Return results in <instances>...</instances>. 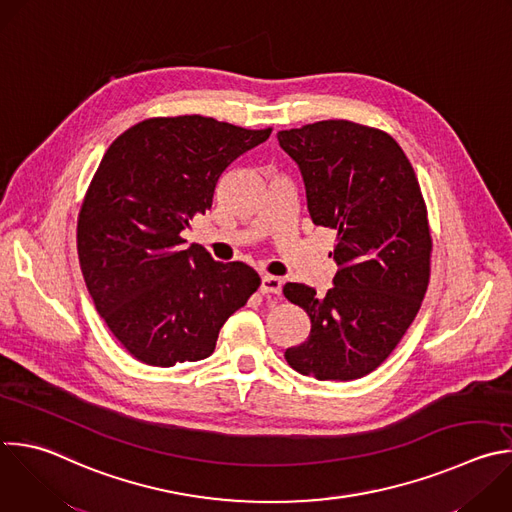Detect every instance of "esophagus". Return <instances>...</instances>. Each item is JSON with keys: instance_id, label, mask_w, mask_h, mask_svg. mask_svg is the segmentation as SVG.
I'll return each instance as SVG.
<instances>
[{"instance_id": "1", "label": "esophagus", "mask_w": 512, "mask_h": 512, "mask_svg": "<svg viewBox=\"0 0 512 512\" xmlns=\"http://www.w3.org/2000/svg\"><path fill=\"white\" fill-rule=\"evenodd\" d=\"M281 287H283V279L281 277H275V275H263L261 277V293L263 295H279L281 293Z\"/></svg>"}]
</instances>
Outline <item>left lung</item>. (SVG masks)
Wrapping results in <instances>:
<instances>
[{"label":"left lung","mask_w":512,"mask_h":512,"mask_svg":"<svg viewBox=\"0 0 512 512\" xmlns=\"http://www.w3.org/2000/svg\"><path fill=\"white\" fill-rule=\"evenodd\" d=\"M277 140L299 164L311 221L337 233L339 267L323 297L283 285L311 319L285 360L317 380L364 378L400 344L430 283L432 235L416 173L388 132L350 120L279 130Z\"/></svg>","instance_id":"left-lung-1"}]
</instances>
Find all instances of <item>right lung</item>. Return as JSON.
Masks as SVG:
<instances>
[{
	"label": "right lung",
	"mask_w": 512,
	"mask_h": 512,
	"mask_svg": "<svg viewBox=\"0 0 512 512\" xmlns=\"http://www.w3.org/2000/svg\"><path fill=\"white\" fill-rule=\"evenodd\" d=\"M209 116H156L102 156L78 213V259L108 329L142 364L170 368L215 352L223 323L261 279L219 263L181 231L211 209L227 166L269 138Z\"/></svg>",
	"instance_id": "1"
}]
</instances>
